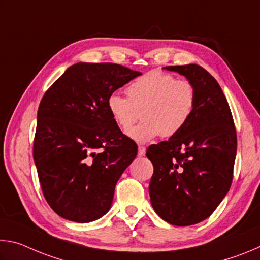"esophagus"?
I'll list each match as a JSON object with an SVG mask.
<instances>
[{
	"label": "esophagus",
	"instance_id": "34e87169",
	"mask_svg": "<svg viewBox=\"0 0 260 260\" xmlns=\"http://www.w3.org/2000/svg\"><path fill=\"white\" fill-rule=\"evenodd\" d=\"M146 155V147L144 146H139V156H144Z\"/></svg>",
	"mask_w": 260,
	"mask_h": 260
}]
</instances>
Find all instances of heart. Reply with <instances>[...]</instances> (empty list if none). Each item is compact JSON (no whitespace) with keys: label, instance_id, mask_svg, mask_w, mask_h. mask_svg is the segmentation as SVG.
Returning <instances> with one entry per match:
<instances>
[{"label":"heart","instance_id":"1","mask_svg":"<svg viewBox=\"0 0 260 260\" xmlns=\"http://www.w3.org/2000/svg\"><path fill=\"white\" fill-rule=\"evenodd\" d=\"M126 96L112 93L108 109L122 129L134 124L141 114L142 122L128 131L138 142H147L160 135L171 138L188 124L197 104V90L190 80L173 74L150 71L126 87Z\"/></svg>","mask_w":260,"mask_h":260}]
</instances>
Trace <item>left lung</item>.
Wrapping results in <instances>:
<instances>
[{
	"instance_id": "left-lung-1",
	"label": "left lung",
	"mask_w": 260,
	"mask_h": 260,
	"mask_svg": "<svg viewBox=\"0 0 260 260\" xmlns=\"http://www.w3.org/2000/svg\"><path fill=\"white\" fill-rule=\"evenodd\" d=\"M196 87L197 104L188 124L167 141L151 144L149 184L152 208L174 226L205 220L233 181L237 136L232 111L218 81L200 65L165 67Z\"/></svg>"
}]
</instances>
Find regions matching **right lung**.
<instances>
[{"instance_id":"add662e5","label":"right lung","mask_w":260,"mask_h":260,"mask_svg":"<svg viewBox=\"0 0 260 260\" xmlns=\"http://www.w3.org/2000/svg\"><path fill=\"white\" fill-rule=\"evenodd\" d=\"M138 76L119 64L78 63L43 95L33 158L43 196L61 218L94 221L111 206L138 146L113 120L108 99Z\"/></svg>"}]
</instances>
